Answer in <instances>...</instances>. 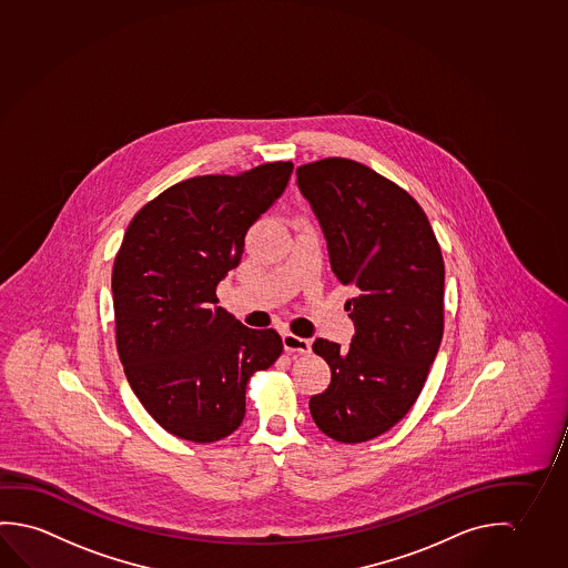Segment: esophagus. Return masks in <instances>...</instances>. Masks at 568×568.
<instances>
[{
	"label": "esophagus",
	"mask_w": 568,
	"mask_h": 568,
	"mask_svg": "<svg viewBox=\"0 0 568 568\" xmlns=\"http://www.w3.org/2000/svg\"><path fill=\"white\" fill-rule=\"evenodd\" d=\"M282 345H284V349L288 353H307L312 349L310 339L297 337V335L294 334L282 335Z\"/></svg>",
	"instance_id": "1"
}]
</instances>
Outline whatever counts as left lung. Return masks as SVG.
Listing matches in <instances>:
<instances>
[{
  "instance_id": "1",
  "label": "left lung",
  "mask_w": 568,
  "mask_h": 568,
  "mask_svg": "<svg viewBox=\"0 0 568 568\" xmlns=\"http://www.w3.org/2000/svg\"><path fill=\"white\" fill-rule=\"evenodd\" d=\"M297 187L322 225L335 278L352 286L349 347L315 339L332 369L310 398L317 428L343 444L377 438L415 405L444 332V261L428 216L367 165H300Z\"/></svg>"
}]
</instances>
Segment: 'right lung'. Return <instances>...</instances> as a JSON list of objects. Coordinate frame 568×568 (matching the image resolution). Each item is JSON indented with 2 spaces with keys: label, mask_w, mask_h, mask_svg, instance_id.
<instances>
[{
  "label": "right lung",
  "mask_w": 568,
  "mask_h": 568,
  "mask_svg": "<svg viewBox=\"0 0 568 568\" xmlns=\"http://www.w3.org/2000/svg\"><path fill=\"white\" fill-rule=\"evenodd\" d=\"M292 162L239 175H199L145 203L112 268L116 347L128 383L153 420L183 440L233 434L246 383L282 353L274 329H251L219 304L244 236L284 193Z\"/></svg>",
  "instance_id": "obj_1"
}]
</instances>
